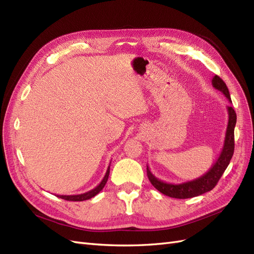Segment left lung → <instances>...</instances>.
I'll use <instances>...</instances> for the list:
<instances>
[{
    "label": "left lung",
    "mask_w": 254,
    "mask_h": 254,
    "mask_svg": "<svg viewBox=\"0 0 254 254\" xmlns=\"http://www.w3.org/2000/svg\"><path fill=\"white\" fill-rule=\"evenodd\" d=\"M213 87L220 91L224 94L228 101L231 103V97H230V93L228 87L226 86L225 81L222 80L219 76L215 75L212 79ZM228 125H227V131L225 135V142L222 149L219 153V157L215 161V163L212 165V167L207 171L204 175L199 177L197 179L187 181L183 183H167L162 180L158 179L156 176H153L150 172L149 167L147 165V176L150 183L155 187L161 193L173 198L178 199H186V198H191L196 197L201 194L210 191L216 186L218 180L222 174L225 173L226 168L228 167L230 160L232 159L233 152H234V128L236 124V113L231 106H229L228 108Z\"/></svg>",
    "instance_id": "8db88e82"
}]
</instances>
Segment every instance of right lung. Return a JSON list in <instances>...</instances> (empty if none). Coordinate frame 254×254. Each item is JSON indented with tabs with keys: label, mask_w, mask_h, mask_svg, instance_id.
I'll return each mask as SVG.
<instances>
[{
	"label": "right lung",
	"mask_w": 254,
	"mask_h": 254,
	"mask_svg": "<svg viewBox=\"0 0 254 254\" xmlns=\"http://www.w3.org/2000/svg\"><path fill=\"white\" fill-rule=\"evenodd\" d=\"M109 173H110V165L108 166V168H107L106 175L104 176V178L101 181V183H99L98 186L96 188H94L93 190L87 191V193L78 194V195H57V197L63 198V199H64V200H68V201H83V200H88V199H91L92 197H94L95 195H97L99 191H101L104 189L105 184L107 183V180H108Z\"/></svg>",
	"instance_id": "obj_1"
}]
</instances>
